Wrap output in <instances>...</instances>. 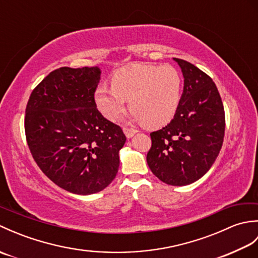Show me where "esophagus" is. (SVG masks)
<instances>
[{
  "instance_id": "1",
  "label": "esophagus",
  "mask_w": 258,
  "mask_h": 258,
  "mask_svg": "<svg viewBox=\"0 0 258 258\" xmlns=\"http://www.w3.org/2000/svg\"><path fill=\"white\" fill-rule=\"evenodd\" d=\"M123 131H124V133H125L126 138H127V139L133 138L134 134H135L136 132H138V130L132 128V127H126V126H124V127H123Z\"/></svg>"
}]
</instances>
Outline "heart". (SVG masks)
I'll return each instance as SVG.
<instances>
[{
    "mask_svg": "<svg viewBox=\"0 0 258 258\" xmlns=\"http://www.w3.org/2000/svg\"><path fill=\"white\" fill-rule=\"evenodd\" d=\"M109 83L94 93L98 111L109 120L122 116L128 101L134 119L160 127L174 118L182 100L183 78L172 65H130L115 71Z\"/></svg>",
    "mask_w": 258,
    "mask_h": 258,
    "instance_id": "b5f03b06",
    "label": "heart"
}]
</instances>
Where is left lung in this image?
Instances as JSON below:
<instances>
[{
    "label": "left lung",
    "mask_w": 258,
    "mask_h": 258,
    "mask_svg": "<svg viewBox=\"0 0 258 258\" xmlns=\"http://www.w3.org/2000/svg\"><path fill=\"white\" fill-rule=\"evenodd\" d=\"M174 59L184 76L182 100L171 122L150 134L146 161L162 182L184 186L204 176L220 154L225 112L210 76L187 61Z\"/></svg>",
    "instance_id": "1"
}]
</instances>
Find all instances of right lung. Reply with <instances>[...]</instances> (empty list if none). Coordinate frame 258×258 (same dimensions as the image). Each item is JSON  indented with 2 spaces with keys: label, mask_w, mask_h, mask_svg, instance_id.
<instances>
[{
  "label": "right lung",
  "mask_w": 258,
  "mask_h": 258,
  "mask_svg": "<svg viewBox=\"0 0 258 258\" xmlns=\"http://www.w3.org/2000/svg\"><path fill=\"white\" fill-rule=\"evenodd\" d=\"M101 70L59 68L32 91L24 128L31 154L59 187L79 195L103 190L115 178L126 136L96 108Z\"/></svg>",
  "instance_id": "add662e5"
}]
</instances>
